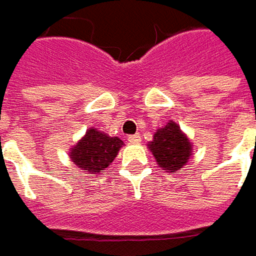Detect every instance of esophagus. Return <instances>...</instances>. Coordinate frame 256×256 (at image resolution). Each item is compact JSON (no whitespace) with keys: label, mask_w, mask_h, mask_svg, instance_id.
<instances>
[{"label":"esophagus","mask_w":256,"mask_h":256,"mask_svg":"<svg viewBox=\"0 0 256 256\" xmlns=\"http://www.w3.org/2000/svg\"><path fill=\"white\" fill-rule=\"evenodd\" d=\"M128 142H130V144L141 142V136H140L138 134H134V135H130V136H128Z\"/></svg>","instance_id":"esophagus-1"}]
</instances>
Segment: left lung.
<instances>
[{"instance_id":"obj_1","label":"left lung","mask_w":256,"mask_h":256,"mask_svg":"<svg viewBox=\"0 0 256 256\" xmlns=\"http://www.w3.org/2000/svg\"><path fill=\"white\" fill-rule=\"evenodd\" d=\"M148 146L160 168L170 174H175L186 165L192 152L190 140L172 121L154 134V140Z\"/></svg>"}]
</instances>
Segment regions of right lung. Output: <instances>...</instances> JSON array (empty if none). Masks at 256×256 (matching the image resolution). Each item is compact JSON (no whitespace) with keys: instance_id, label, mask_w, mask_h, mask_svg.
<instances>
[{"instance_id":"obj_1","label":"right lung","mask_w":256,"mask_h":256,"mask_svg":"<svg viewBox=\"0 0 256 256\" xmlns=\"http://www.w3.org/2000/svg\"><path fill=\"white\" fill-rule=\"evenodd\" d=\"M124 142L96 130H88L85 136L70 154L72 162L88 174H102L115 160Z\"/></svg>"}]
</instances>
